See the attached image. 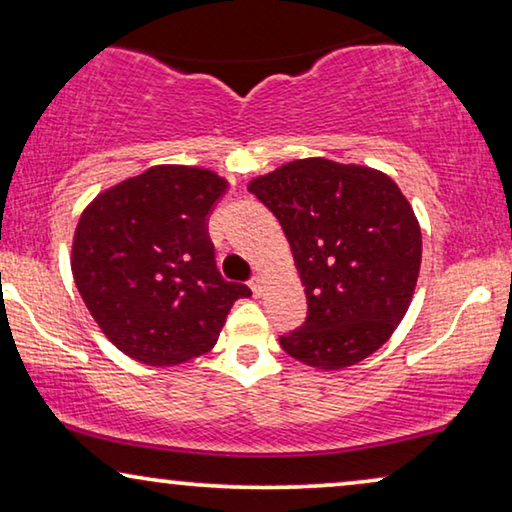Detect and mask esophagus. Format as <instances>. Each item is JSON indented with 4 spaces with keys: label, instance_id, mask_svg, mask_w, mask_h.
Returning <instances> with one entry per match:
<instances>
[{
    "label": "esophagus",
    "instance_id": "34e87169",
    "mask_svg": "<svg viewBox=\"0 0 512 512\" xmlns=\"http://www.w3.org/2000/svg\"><path fill=\"white\" fill-rule=\"evenodd\" d=\"M249 286H251V291H254V296L258 298L263 293V277H254L249 282Z\"/></svg>",
    "mask_w": 512,
    "mask_h": 512
}]
</instances>
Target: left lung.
<instances>
[{
	"label": "left lung",
	"instance_id": "obj_1",
	"mask_svg": "<svg viewBox=\"0 0 512 512\" xmlns=\"http://www.w3.org/2000/svg\"><path fill=\"white\" fill-rule=\"evenodd\" d=\"M277 216L307 296L305 324L279 338L293 359L340 370L368 359L408 312L422 230L387 174L326 158L291 160L249 181Z\"/></svg>",
	"mask_w": 512,
	"mask_h": 512
}]
</instances>
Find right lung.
I'll list each match as a JSON object with an SVG mask.
<instances>
[{"mask_svg": "<svg viewBox=\"0 0 512 512\" xmlns=\"http://www.w3.org/2000/svg\"><path fill=\"white\" fill-rule=\"evenodd\" d=\"M228 191L212 170L156 165L107 188L74 230L72 275L102 333L146 366L209 352L249 286L216 270L207 216Z\"/></svg>", "mask_w": 512, "mask_h": 512, "instance_id": "right-lung-1", "label": "right lung"}]
</instances>
